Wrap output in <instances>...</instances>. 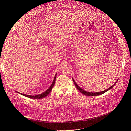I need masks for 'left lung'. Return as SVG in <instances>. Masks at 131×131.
I'll list each match as a JSON object with an SVG mask.
<instances>
[{
    "instance_id": "obj_1",
    "label": "left lung",
    "mask_w": 131,
    "mask_h": 131,
    "mask_svg": "<svg viewBox=\"0 0 131 131\" xmlns=\"http://www.w3.org/2000/svg\"><path fill=\"white\" fill-rule=\"evenodd\" d=\"M73 82H74V84H75V86H76V88H77V89H78L79 91H80V92L81 93H82L83 94L85 95V96H99V95L102 94L103 93H104L107 92V91H108L109 90H110L111 89H112V88H113V87L114 86V85H115L116 83V82L113 85H112V86H111L110 88H109L108 89H106V90L103 91H102V92H88V91H86L82 89H81V88H80V87H79V86H78V84H77V83L75 82V81H74V80L73 79Z\"/></svg>"
}]
</instances>
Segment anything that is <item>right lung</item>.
Listing matches in <instances>:
<instances>
[{"mask_svg": "<svg viewBox=\"0 0 131 131\" xmlns=\"http://www.w3.org/2000/svg\"><path fill=\"white\" fill-rule=\"evenodd\" d=\"M56 75H57V74H56V75H55L54 78V80H53V81L52 83V84H51V85L50 86V88L48 89H47L46 91H45L44 92H43L41 94H39L38 95H35V96H31V95H27V94H25L21 93H19V92H18V93L23 95V96L27 97H28V98H33V99H41V98H45V97H46L47 96V95H49V94L51 92V90H52L53 87L54 86V84H55V81H56Z\"/></svg>", "mask_w": 131, "mask_h": 131, "instance_id": "right-lung-1", "label": "right lung"}]
</instances>
